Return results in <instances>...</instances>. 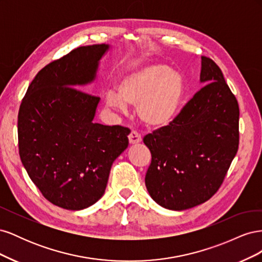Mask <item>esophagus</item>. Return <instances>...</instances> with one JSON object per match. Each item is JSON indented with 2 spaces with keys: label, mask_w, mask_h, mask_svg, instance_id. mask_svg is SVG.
I'll use <instances>...</instances> for the list:
<instances>
[{
  "label": "esophagus",
  "mask_w": 262,
  "mask_h": 262,
  "mask_svg": "<svg viewBox=\"0 0 262 262\" xmlns=\"http://www.w3.org/2000/svg\"><path fill=\"white\" fill-rule=\"evenodd\" d=\"M142 141V138H141V134L138 132V131H136V130H133V131H131V133L129 134V142H130V144H138V143H140V142Z\"/></svg>",
  "instance_id": "obj_1"
}]
</instances>
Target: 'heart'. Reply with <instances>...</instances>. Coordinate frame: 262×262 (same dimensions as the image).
<instances>
[{"instance_id":"b5f03b06","label":"heart","mask_w":262,"mask_h":262,"mask_svg":"<svg viewBox=\"0 0 262 262\" xmlns=\"http://www.w3.org/2000/svg\"><path fill=\"white\" fill-rule=\"evenodd\" d=\"M118 92L108 93L109 107L125 113L128 105L138 107V115L146 125L163 129L178 117L186 96L182 75L164 63H149L126 73Z\"/></svg>"}]
</instances>
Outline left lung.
Returning <instances> with one entry per match:
<instances>
[{"instance_id": "8db88e82", "label": "left lung", "mask_w": 262, "mask_h": 262, "mask_svg": "<svg viewBox=\"0 0 262 262\" xmlns=\"http://www.w3.org/2000/svg\"><path fill=\"white\" fill-rule=\"evenodd\" d=\"M200 82L207 85L176 120L143 139L152 154L145 186L165 209L182 211L208 201L238 149V102L210 58H201Z\"/></svg>"}]
</instances>
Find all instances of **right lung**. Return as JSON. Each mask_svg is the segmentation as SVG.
Segmentation results:
<instances>
[{"mask_svg": "<svg viewBox=\"0 0 262 262\" xmlns=\"http://www.w3.org/2000/svg\"><path fill=\"white\" fill-rule=\"evenodd\" d=\"M109 45L78 47L38 72L18 112V148L28 176L47 200L78 211L105 193L112 165L130 130L93 120L100 98L76 87L95 81Z\"/></svg>", "mask_w": 262, "mask_h": 262, "instance_id": "add662e5", "label": "right lung"}]
</instances>
